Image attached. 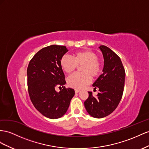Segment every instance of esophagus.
I'll use <instances>...</instances> for the list:
<instances>
[{
	"instance_id": "obj_1",
	"label": "esophagus",
	"mask_w": 149,
	"mask_h": 149,
	"mask_svg": "<svg viewBox=\"0 0 149 149\" xmlns=\"http://www.w3.org/2000/svg\"><path fill=\"white\" fill-rule=\"evenodd\" d=\"M74 91H75V93H79V92L80 91V90H77V89H75Z\"/></svg>"
}]
</instances>
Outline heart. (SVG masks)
Returning a JSON list of instances; mask_svg holds the SVG:
<instances>
[{
  "mask_svg": "<svg viewBox=\"0 0 149 149\" xmlns=\"http://www.w3.org/2000/svg\"><path fill=\"white\" fill-rule=\"evenodd\" d=\"M98 58L97 54L89 50L76 52L73 54V58L64 55L60 64L67 73H73L78 66L83 65L81 68L82 73H75L68 78V85L76 89H81L90 83L91 77H98L102 70V63Z\"/></svg>",
  "mask_w": 149,
  "mask_h": 149,
  "instance_id": "1",
  "label": "heart"
}]
</instances>
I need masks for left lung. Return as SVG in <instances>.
I'll list each match as a JSON object with an SVG mask.
<instances>
[{
  "label": "left lung",
  "mask_w": 149,
  "mask_h": 149,
  "mask_svg": "<svg viewBox=\"0 0 149 149\" xmlns=\"http://www.w3.org/2000/svg\"><path fill=\"white\" fill-rule=\"evenodd\" d=\"M104 58L103 73L93 84L98 88L96 97L88 91L89 96L84 102L87 112L94 118H102L111 114L122 99L125 71L119 56L105 46H100Z\"/></svg>",
  "instance_id": "obj_1"
}]
</instances>
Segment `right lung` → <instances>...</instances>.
<instances>
[{"mask_svg":"<svg viewBox=\"0 0 149 149\" xmlns=\"http://www.w3.org/2000/svg\"><path fill=\"white\" fill-rule=\"evenodd\" d=\"M68 51L66 46L51 45L44 47L31 59L27 70L28 92L34 107L51 119L61 118L69 108L75 92L66 88L65 76L60 64ZM56 86H62L59 92Z\"/></svg>","mask_w":149,"mask_h":149,"instance_id":"add662e5","label":"right lung"}]
</instances>
